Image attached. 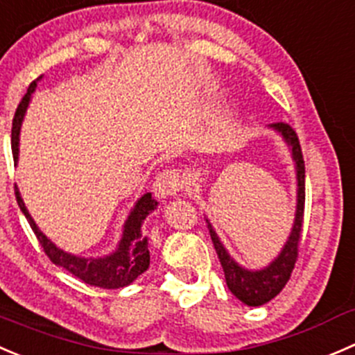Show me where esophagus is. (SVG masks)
Wrapping results in <instances>:
<instances>
[{
    "mask_svg": "<svg viewBox=\"0 0 355 355\" xmlns=\"http://www.w3.org/2000/svg\"><path fill=\"white\" fill-rule=\"evenodd\" d=\"M182 181L181 176L176 169H166L160 174H157L155 181H153V193L159 200H166L169 196L176 195L181 189Z\"/></svg>",
    "mask_w": 355,
    "mask_h": 355,
    "instance_id": "1",
    "label": "esophagus"
}]
</instances>
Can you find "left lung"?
I'll use <instances>...</instances> for the list:
<instances>
[{
  "instance_id": "1",
  "label": "left lung",
  "mask_w": 355,
  "mask_h": 355,
  "mask_svg": "<svg viewBox=\"0 0 355 355\" xmlns=\"http://www.w3.org/2000/svg\"><path fill=\"white\" fill-rule=\"evenodd\" d=\"M269 129L278 132L279 138L288 148L290 157H292L293 169H295V181H297V203H295V217H293L292 230H290L288 238H286L285 245L279 250V254L269 262L268 266L259 269H248L241 266L233 255L227 252L224 243L220 241L219 234L214 230L212 223L207 219V226H209L210 238L214 241L217 255H219L220 266H223L224 278H226V285L230 292L233 293L238 300L243 302L245 305L250 307H259V305L268 304L272 300L283 288H285L286 282L290 279V275L293 271V266L297 261V248H298V238H300L302 231V219H304V202H305V167L304 159H302L300 145H298V138L292 128L285 122H276V124H269Z\"/></svg>"
}]
</instances>
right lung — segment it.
Returning a JSON list of instances; mask_svg holds the SVG:
<instances>
[{
    "label": "right lung",
    "mask_w": 355,
    "mask_h": 355,
    "mask_svg": "<svg viewBox=\"0 0 355 355\" xmlns=\"http://www.w3.org/2000/svg\"><path fill=\"white\" fill-rule=\"evenodd\" d=\"M43 79V76L37 77L31 86L27 87L26 96L20 101L19 108L13 117V128H12V152L15 157V162H19V145H20V129H22L24 117H26L27 107H29L33 94L36 91L37 83ZM15 196L17 203H19L20 210L29 220L31 227H33L34 234L40 240L41 247L46 252L50 261L58 268H63L84 282L86 285L98 286V288H122L135 282L138 276L148 269L150 266V248H148V238L143 234V224H145L146 217L157 210L159 202L152 198V193H145L136 200L132 209L129 210L128 217H125L124 224H122V234L119 240L117 247L107 255H98V257H83V255L70 254V252L62 250L57 247L33 219V216L27 210L26 203H24L22 196H20L19 188L15 186Z\"/></svg>",
    "instance_id": "obj_1"
}]
</instances>
